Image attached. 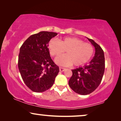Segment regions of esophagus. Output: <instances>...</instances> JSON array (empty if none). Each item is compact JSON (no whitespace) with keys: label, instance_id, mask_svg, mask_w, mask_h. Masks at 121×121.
I'll return each instance as SVG.
<instances>
[{"label":"esophagus","instance_id":"1","mask_svg":"<svg viewBox=\"0 0 121 121\" xmlns=\"http://www.w3.org/2000/svg\"><path fill=\"white\" fill-rule=\"evenodd\" d=\"M59 70H60V71L63 72V71H65V70H66V69H65V68H64V67H60V68H59Z\"/></svg>","mask_w":121,"mask_h":121}]
</instances>
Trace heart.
I'll list each match as a JSON object with an SVG mask.
<instances>
[{
	"mask_svg": "<svg viewBox=\"0 0 121 121\" xmlns=\"http://www.w3.org/2000/svg\"><path fill=\"white\" fill-rule=\"evenodd\" d=\"M48 48L50 54L55 57L60 56L65 51L66 54L55 60L56 64L63 66L72 64L75 66L84 65L89 61L94 52L91 44L74 37H66L58 41L51 39L48 43Z\"/></svg>",
	"mask_w": 121,
	"mask_h": 121,
	"instance_id": "1",
	"label": "heart"
}]
</instances>
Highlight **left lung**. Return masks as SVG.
Masks as SVG:
<instances>
[{"label": "left lung", "instance_id": "left-lung-1", "mask_svg": "<svg viewBox=\"0 0 121 121\" xmlns=\"http://www.w3.org/2000/svg\"><path fill=\"white\" fill-rule=\"evenodd\" d=\"M87 39L95 47V56L88 65L72 70V76L69 81L71 88L81 95L90 94L98 87L102 81L105 67L102 48L93 40Z\"/></svg>", "mask_w": 121, "mask_h": 121}]
</instances>
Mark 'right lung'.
I'll return each mask as SVG.
<instances>
[{"label":"right lung","instance_id":"obj_1","mask_svg":"<svg viewBox=\"0 0 121 121\" xmlns=\"http://www.w3.org/2000/svg\"><path fill=\"white\" fill-rule=\"evenodd\" d=\"M57 35L54 32L40 31L29 37L20 49L19 71L25 85L35 92L49 89L59 72L48 48L51 39Z\"/></svg>","mask_w":121,"mask_h":121}]
</instances>
